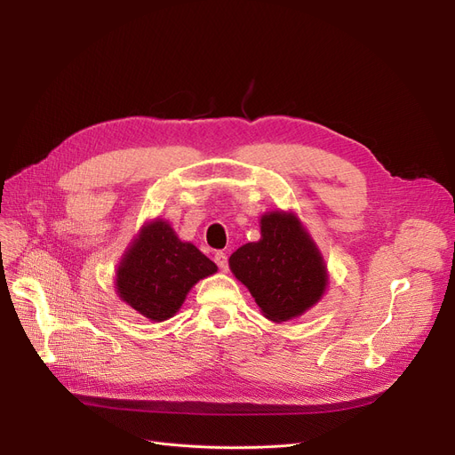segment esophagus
Masks as SVG:
<instances>
[{"instance_id": "esophagus-1", "label": "esophagus", "mask_w": 455, "mask_h": 455, "mask_svg": "<svg viewBox=\"0 0 455 455\" xmlns=\"http://www.w3.org/2000/svg\"><path fill=\"white\" fill-rule=\"evenodd\" d=\"M214 261H216V266L222 269V271H228V256H226V252H216L214 254Z\"/></svg>"}]
</instances>
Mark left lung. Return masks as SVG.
<instances>
[{
	"mask_svg": "<svg viewBox=\"0 0 455 455\" xmlns=\"http://www.w3.org/2000/svg\"><path fill=\"white\" fill-rule=\"evenodd\" d=\"M259 224L261 239L233 252L229 267L267 319L288 321L321 299L324 261L296 216L269 212Z\"/></svg>",
	"mask_w": 455,
	"mask_h": 455,
	"instance_id": "1",
	"label": "left lung"
}]
</instances>
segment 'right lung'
Here are the masks:
<instances>
[{
    "label": "right lung",
    "mask_w": 455,
    "mask_h": 455,
    "mask_svg": "<svg viewBox=\"0 0 455 455\" xmlns=\"http://www.w3.org/2000/svg\"><path fill=\"white\" fill-rule=\"evenodd\" d=\"M216 264L197 246L182 243L167 222L148 224L117 269L123 301L151 321H164L180 309L199 279L212 275Z\"/></svg>",
    "instance_id": "1"
}]
</instances>
